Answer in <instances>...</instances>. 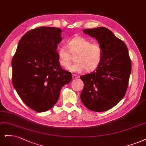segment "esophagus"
Returning <instances> with one entry per match:
<instances>
[{
  "label": "esophagus",
  "mask_w": 146,
  "mask_h": 146,
  "mask_svg": "<svg viewBox=\"0 0 146 146\" xmlns=\"http://www.w3.org/2000/svg\"><path fill=\"white\" fill-rule=\"evenodd\" d=\"M72 77L73 79H78L79 78V76H78V75H76V74H72Z\"/></svg>",
  "instance_id": "34e87169"
}]
</instances>
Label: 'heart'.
<instances>
[{
	"label": "heart",
	"mask_w": 146,
	"mask_h": 146,
	"mask_svg": "<svg viewBox=\"0 0 146 146\" xmlns=\"http://www.w3.org/2000/svg\"><path fill=\"white\" fill-rule=\"evenodd\" d=\"M68 48L72 54L75 55V63L71 66V57L69 51L64 46L58 50V61L64 68H68L72 72H81L84 69L87 72L96 70L101 64L103 58L101 45L92 42L82 36L74 37L67 42Z\"/></svg>",
	"instance_id": "heart-1"
}]
</instances>
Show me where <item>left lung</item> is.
Returning a JSON list of instances; mask_svg holds the SVG:
<instances>
[{"mask_svg":"<svg viewBox=\"0 0 146 146\" xmlns=\"http://www.w3.org/2000/svg\"><path fill=\"white\" fill-rule=\"evenodd\" d=\"M83 32L98 40L103 50V58L95 71L81 76L84 88L80 97L89 110L106 111L125 95L131 70L128 49L106 27L85 29Z\"/></svg>","mask_w":146,"mask_h":146,"instance_id":"obj_1","label":"left lung"}]
</instances>
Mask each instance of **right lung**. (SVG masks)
Masks as SVG:
<instances>
[{"mask_svg": "<svg viewBox=\"0 0 146 146\" xmlns=\"http://www.w3.org/2000/svg\"><path fill=\"white\" fill-rule=\"evenodd\" d=\"M59 28L40 27L22 36L12 59V82L22 101L37 112L47 111L59 98L61 88L71 81L72 73L59 63Z\"/></svg>", "mask_w": 146, "mask_h": 146, "instance_id": "add662e5", "label": "right lung"}]
</instances>
